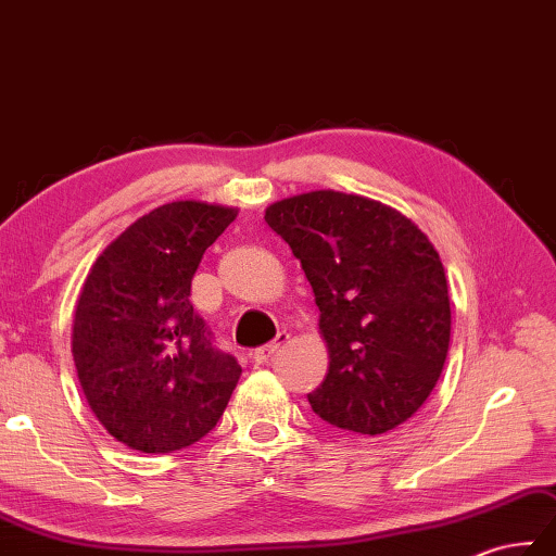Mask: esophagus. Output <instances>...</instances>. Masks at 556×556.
I'll list each match as a JSON object with an SVG mask.
<instances>
[{
  "label": "esophagus",
  "mask_w": 556,
  "mask_h": 556,
  "mask_svg": "<svg viewBox=\"0 0 556 556\" xmlns=\"http://www.w3.org/2000/svg\"><path fill=\"white\" fill-rule=\"evenodd\" d=\"M288 340H290L288 332H278V338L274 342H268V344H264V348H258V350L252 352V362L254 364H268L270 356H274Z\"/></svg>",
  "instance_id": "1"
}]
</instances>
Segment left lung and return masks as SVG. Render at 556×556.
I'll return each instance as SVG.
<instances>
[{
	"mask_svg": "<svg viewBox=\"0 0 556 556\" xmlns=\"http://www.w3.org/2000/svg\"><path fill=\"white\" fill-rule=\"evenodd\" d=\"M314 290L330 354L312 409L342 430L380 435L430 397L450 350L447 278L426 232L397 208L316 190L266 208Z\"/></svg>",
	"mask_w": 556,
	"mask_h": 556,
	"instance_id": "obj_1",
	"label": "left lung"
}]
</instances>
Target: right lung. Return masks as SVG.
<instances>
[{"label":"right lung","mask_w":556,"mask_h":556,"mask_svg":"<svg viewBox=\"0 0 556 556\" xmlns=\"http://www.w3.org/2000/svg\"><path fill=\"white\" fill-rule=\"evenodd\" d=\"M236 206L170 202L97 256L80 290L71 352L109 435L144 454L194 445L224 416L242 368L214 348L190 304L197 266Z\"/></svg>","instance_id":"1"}]
</instances>
